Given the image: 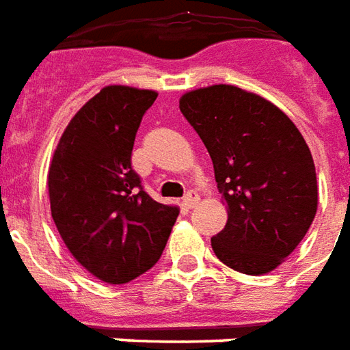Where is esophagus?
Listing matches in <instances>:
<instances>
[{
  "instance_id": "esophagus-1",
  "label": "esophagus",
  "mask_w": 350,
  "mask_h": 350,
  "mask_svg": "<svg viewBox=\"0 0 350 350\" xmlns=\"http://www.w3.org/2000/svg\"><path fill=\"white\" fill-rule=\"evenodd\" d=\"M200 202V196L196 194L194 190H190L185 198H183V205L187 207V209H192V207H196V203Z\"/></svg>"
}]
</instances>
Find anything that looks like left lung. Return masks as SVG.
I'll list each match as a JSON object with an SVG mask.
<instances>
[{"mask_svg": "<svg viewBox=\"0 0 350 350\" xmlns=\"http://www.w3.org/2000/svg\"><path fill=\"white\" fill-rule=\"evenodd\" d=\"M179 107L209 152L226 203V226L211 239L217 258L239 273L273 271L317 215V173L304 135L271 101L234 84L187 92Z\"/></svg>", "mask_w": 350, "mask_h": 350, "instance_id": "obj_1", "label": "left lung"}]
</instances>
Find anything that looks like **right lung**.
Segmentation results:
<instances>
[{
	"mask_svg": "<svg viewBox=\"0 0 350 350\" xmlns=\"http://www.w3.org/2000/svg\"><path fill=\"white\" fill-rule=\"evenodd\" d=\"M158 94L101 88L77 111L49 165L54 224L68 250L94 277L124 284L162 256L179 207L154 202L131 170L141 118Z\"/></svg>",
	"mask_w": 350,
	"mask_h": 350,
	"instance_id": "add662e5",
	"label": "right lung"
}]
</instances>
